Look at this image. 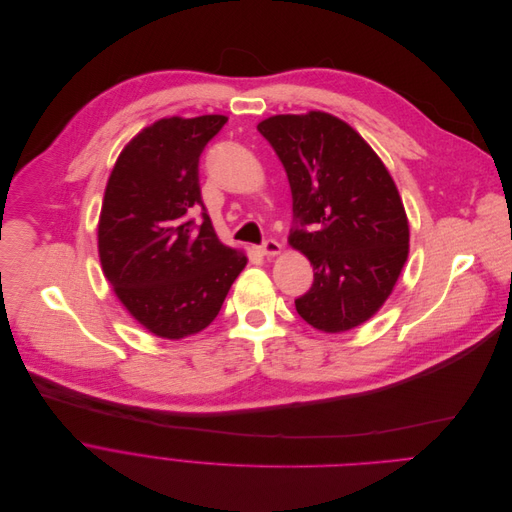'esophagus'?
<instances>
[{
    "label": "esophagus",
    "mask_w": 512,
    "mask_h": 512,
    "mask_svg": "<svg viewBox=\"0 0 512 512\" xmlns=\"http://www.w3.org/2000/svg\"><path fill=\"white\" fill-rule=\"evenodd\" d=\"M280 250H282V246H280L276 240H272V238L264 240V242L258 246V252L264 254V256H276V254H280Z\"/></svg>",
    "instance_id": "1"
}]
</instances>
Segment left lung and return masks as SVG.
<instances>
[{
    "mask_svg": "<svg viewBox=\"0 0 512 512\" xmlns=\"http://www.w3.org/2000/svg\"><path fill=\"white\" fill-rule=\"evenodd\" d=\"M258 131L290 183L288 242L315 272L296 313L325 333L365 323L391 294L410 244L389 171L357 131L321 111L276 115Z\"/></svg>",
    "mask_w": 512,
    "mask_h": 512,
    "instance_id": "8db88e82",
    "label": "left lung"
}]
</instances>
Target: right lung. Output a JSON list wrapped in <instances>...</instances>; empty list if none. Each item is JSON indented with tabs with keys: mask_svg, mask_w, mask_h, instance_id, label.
Here are the masks:
<instances>
[{
	"mask_svg": "<svg viewBox=\"0 0 512 512\" xmlns=\"http://www.w3.org/2000/svg\"><path fill=\"white\" fill-rule=\"evenodd\" d=\"M226 123L224 115L153 123L123 149L107 183L102 270L127 311L163 339L206 329L248 262L218 240L199 189V157Z\"/></svg>",
	"mask_w": 512,
	"mask_h": 512,
	"instance_id": "right-lung-1",
	"label": "right lung"
}]
</instances>
